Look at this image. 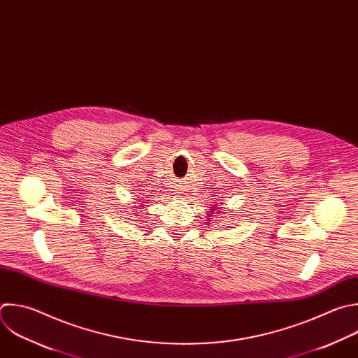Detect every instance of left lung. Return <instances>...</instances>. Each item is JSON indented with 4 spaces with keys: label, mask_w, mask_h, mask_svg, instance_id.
Here are the masks:
<instances>
[{
    "label": "left lung",
    "mask_w": 358,
    "mask_h": 358,
    "mask_svg": "<svg viewBox=\"0 0 358 358\" xmlns=\"http://www.w3.org/2000/svg\"><path fill=\"white\" fill-rule=\"evenodd\" d=\"M212 210H213V209H212ZM210 213H212V212H210Z\"/></svg>",
    "instance_id": "obj_1"
}]
</instances>
